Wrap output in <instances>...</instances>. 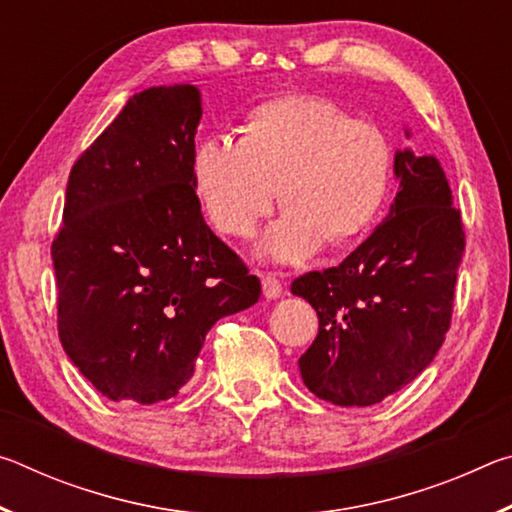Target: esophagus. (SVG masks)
<instances>
[{"label":"esophagus","instance_id":"esophagus-1","mask_svg":"<svg viewBox=\"0 0 512 512\" xmlns=\"http://www.w3.org/2000/svg\"><path fill=\"white\" fill-rule=\"evenodd\" d=\"M262 289L266 298H280L282 296V282L275 273H264L262 275Z\"/></svg>","mask_w":512,"mask_h":512}]
</instances>
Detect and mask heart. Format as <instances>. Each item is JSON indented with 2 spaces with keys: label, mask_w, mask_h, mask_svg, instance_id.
<instances>
[{
  "label": "heart",
  "mask_w": 512,
  "mask_h": 512,
  "mask_svg": "<svg viewBox=\"0 0 512 512\" xmlns=\"http://www.w3.org/2000/svg\"><path fill=\"white\" fill-rule=\"evenodd\" d=\"M393 173L384 128L318 94L259 103L239 142L207 137L192 162L198 201L223 235L248 237L280 198L287 210L266 239V253L280 262L311 255L325 239L343 246L366 235L391 196Z\"/></svg>",
  "instance_id": "1"
}]
</instances>
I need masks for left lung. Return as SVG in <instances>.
Returning <instances> with one entry per match:
<instances>
[{"label":"left lung","instance_id":"obj_1","mask_svg":"<svg viewBox=\"0 0 512 512\" xmlns=\"http://www.w3.org/2000/svg\"><path fill=\"white\" fill-rule=\"evenodd\" d=\"M395 176L400 192L386 221L339 266L291 284L318 314L316 339L298 361L302 381L336 406H370L400 391L452 325L461 210L433 155L397 151Z\"/></svg>","mask_w":512,"mask_h":512}]
</instances>
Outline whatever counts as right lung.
Wrapping results in <instances>:
<instances>
[{"label":"right lung","instance_id":"1","mask_svg":"<svg viewBox=\"0 0 512 512\" xmlns=\"http://www.w3.org/2000/svg\"><path fill=\"white\" fill-rule=\"evenodd\" d=\"M201 112L194 85L133 94L69 171L51 244L58 336L112 402L169 400L216 320L262 296L203 221L192 176Z\"/></svg>","mask_w":512,"mask_h":512}]
</instances>
